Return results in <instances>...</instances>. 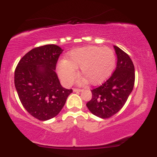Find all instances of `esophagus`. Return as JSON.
I'll return each mask as SVG.
<instances>
[{
  "mask_svg": "<svg viewBox=\"0 0 157 157\" xmlns=\"http://www.w3.org/2000/svg\"><path fill=\"white\" fill-rule=\"evenodd\" d=\"M73 91H74V92H80V91H82V90L77 89H74Z\"/></svg>",
  "mask_w": 157,
  "mask_h": 157,
  "instance_id": "34e87169",
  "label": "esophagus"
}]
</instances>
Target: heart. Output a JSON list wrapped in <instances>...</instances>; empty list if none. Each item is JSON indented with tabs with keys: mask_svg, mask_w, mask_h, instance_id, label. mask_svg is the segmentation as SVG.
<instances>
[{
	"mask_svg": "<svg viewBox=\"0 0 157 157\" xmlns=\"http://www.w3.org/2000/svg\"><path fill=\"white\" fill-rule=\"evenodd\" d=\"M116 65V56L111 48L88 46L75 48L68 54L67 60L57 65V72L65 86L73 84L77 77V68H80L82 76L78 84L102 83L111 76Z\"/></svg>",
	"mask_w": 157,
	"mask_h": 157,
	"instance_id": "b5f03b06",
	"label": "heart"
}]
</instances>
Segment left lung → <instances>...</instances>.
I'll list each match as a JSON object with an SVG mask.
<instances>
[{
	"instance_id": "8db88e82",
	"label": "left lung",
	"mask_w": 157,
	"mask_h": 157,
	"mask_svg": "<svg viewBox=\"0 0 157 157\" xmlns=\"http://www.w3.org/2000/svg\"><path fill=\"white\" fill-rule=\"evenodd\" d=\"M113 48L117 58L116 69L102 86L91 90L92 98L86 104L91 113L102 119L111 117L123 107L134 86L132 60L121 48Z\"/></svg>"
}]
</instances>
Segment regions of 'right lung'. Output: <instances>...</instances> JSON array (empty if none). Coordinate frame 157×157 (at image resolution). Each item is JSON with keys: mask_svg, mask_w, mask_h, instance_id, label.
I'll use <instances>...</instances> for the list:
<instances>
[{"mask_svg": "<svg viewBox=\"0 0 157 157\" xmlns=\"http://www.w3.org/2000/svg\"><path fill=\"white\" fill-rule=\"evenodd\" d=\"M63 49L54 44L32 49L19 61L15 86L21 103L32 116L46 121L62 110L72 89L60 85L56 63Z\"/></svg>", "mask_w": 157, "mask_h": 157, "instance_id": "obj_1", "label": "right lung"}]
</instances>
